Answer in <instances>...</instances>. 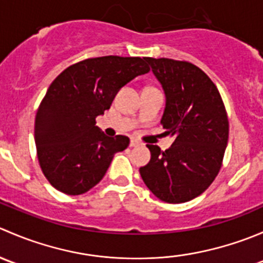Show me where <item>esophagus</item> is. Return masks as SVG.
I'll use <instances>...</instances> for the list:
<instances>
[{
	"label": "esophagus",
	"mask_w": 263,
	"mask_h": 263,
	"mask_svg": "<svg viewBox=\"0 0 263 263\" xmlns=\"http://www.w3.org/2000/svg\"><path fill=\"white\" fill-rule=\"evenodd\" d=\"M139 145H140V141H137L136 139H131V141H129V146L131 147L139 146Z\"/></svg>",
	"instance_id": "esophagus-1"
}]
</instances>
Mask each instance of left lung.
Segmentation results:
<instances>
[{"mask_svg":"<svg viewBox=\"0 0 263 263\" xmlns=\"http://www.w3.org/2000/svg\"><path fill=\"white\" fill-rule=\"evenodd\" d=\"M145 61L163 86L161 124L174 142L165 151L147 145L151 159L140 174L159 200L187 202L205 192L221 168L229 136L227 110L217 87L197 66L171 58Z\"/></svg>","mask_w":263,"mask_h":263,"instance_id":"8db88e82","label":"left lung"}]
</instances>
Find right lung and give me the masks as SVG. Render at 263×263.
<instances>
[{
  "label": "right lung",
  "mask_w": 263,
  "mask_h": 263,
  "mask_svg": "<svg viewBox=\"0 0 263 263\" xmlns=\"http://www.w3.org/2000/svg\"><path fill=\"white\" fill-rule=\"evenodd\" d=\"M150 68L145 57L87 58L61 72L35 116L34 137L41 168L55 190L82 195L102 181L127 136H105L95 118L109 109L121 87Z\"/></svg>",
  "instance_id": "obj_1"
}]
</instances>
